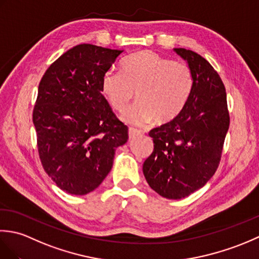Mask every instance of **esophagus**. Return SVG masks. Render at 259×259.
I'll use <instances>...</instances> for the list:
<instances>
[{
    "label": "esophagus",
    "mask_w": 259,
    "mask_h": 259,
    "mask_svg": "<svg viewBox=\"0 0 259 259\" xmlns=\"http://www.w3.org/2000/svg\"><path fill=\"white\" fill-rule=\"evenodd\" d=\"M141 135V130L139 129H135V128H129V138L134 139L136 137H138Z\"/></svg>",
    "instance_id": "esophagus-1"
}]
</instances>
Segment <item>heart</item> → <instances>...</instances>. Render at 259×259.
<instances>
[{
    "instance_id": "b5f03b06",
    "label": "heart",
    "mask_w": 259,
    "mask_h": 259,
    "mask_svg": "<svg viewBox=\"0 0 259 259\" xmlns=\"http://www.w3.org/2000/svg\"><path fill=\"white\" fill-rule=\"evenodd\" d=\"M194 89V75L188 64L140 51L123 60L121 72L109 70L101 80V91L115 111H122L131 99L138 101L122 114L126 123L140 125L155 119L167 123L177 118Z\"/></svg>"
}]
</instances>
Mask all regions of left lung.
I'll return each instance as SVG.
<instances>
[{
	"label": "left lung",
	"mask_w": 259,
	"mask_h": 259,
	"mask_svg": "<svg viewBox=\"0 0 259 259\" xmlns=\"http://www.w3.org/2000/svg\"><path fill=\"white\" fill-rule=\"evenodd\" d=\"M174 50L188 62L194 89L177 118L149 133L153 151L142 170L157 194L181 199L200 189L216 172L229 128V112L226 89L211 64L194 51Z\"/></svg>",
	"instance_id": "obj_1"
}]
</instances>
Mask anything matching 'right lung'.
Instances as JSON below:
<instances>
[{
  "instance_id": "add662e5",
  "label": "right lung",
  "mask_w": 259,
  "mask_h": 259,
  "mask_svg": "<svg viewBox=\"0 0 259 259\" xmlns=\"http://www.w3.org/2000/svg\"><path fill=\"white\" fill-rule=\"evenodd\" d=\"M122 50L79 45L57 59L38 84L33 109L40 160L49 177L71 195L99 187L113 164L128 126L101 91L103 74Z\"/></svg>"
}]
</instances>
